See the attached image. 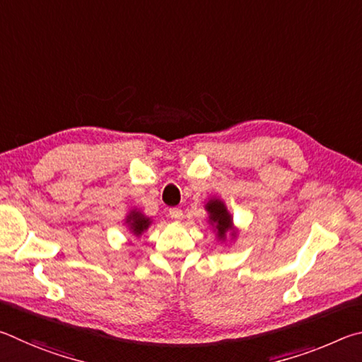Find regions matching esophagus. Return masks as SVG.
Returning <instances> with one entry per match:
<instances>
[{
  "mask_svg": "<svg viewBox=\"0 0 362 362\" xmlns=\"http://www.w3.org/2000/svg\"><path fill=\"white\" fill-rule=\"evenodd\" d=\"M168 214H170V218L173 219V221H181L182 219V210H181V208H170Z\"/></svg>",
  "mask_w": 362,
  "mask_h": 362,
  "instance_id": "obj_1",
  "label": "esophagus"
}]
</instances>
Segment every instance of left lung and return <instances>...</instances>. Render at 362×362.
Returning <instances> with one entry per match:
<instances>
[{"label": "left lung", "mask_w": 362, "mask_h": 362, "mask_svg": "<svg viewBox=\"0 0 362 362\" xmlns=\"http://www.w3.org/2000/svg\"><path fill=\"white\" fill-rule=\"evenodd\" d=\"M205 210L208 211V223L213 227V230L216 232V237L219 242H226L227 235L232 240L237 238V229L233 226L232 214L227 210L226 204L221 199L211 197L206 202Z\"/></svg>", "instance_id": "1"}]
</instances>
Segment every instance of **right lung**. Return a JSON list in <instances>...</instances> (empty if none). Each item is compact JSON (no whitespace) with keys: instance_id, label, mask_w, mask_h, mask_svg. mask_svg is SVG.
Segmentation results:
<instances>
[{"instance_id":"right-lung-1","label":"right lung","mask_w":362,"mask_h":362,"mask_svg":"<svg viewBox=\"0 0 362 362\" xmlns=\"http://www.w3.org/2000/svg\"><path fill=\"white\" fill-rule=\"evenodd\" d=\"M125 224L129 227L132 235L141 237L143 233L149 229L152 221L151 218L144 216V214L139 210H136V208H133V210L125 216Z\"/></svg>"}]
</instances>
